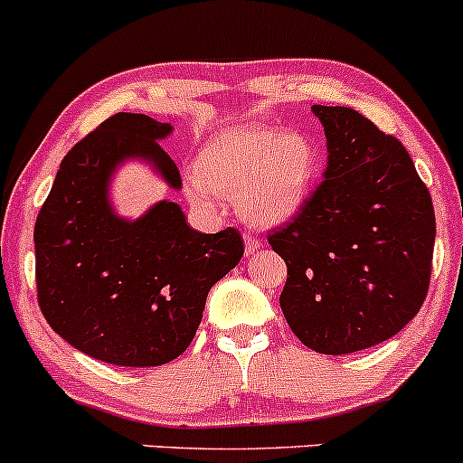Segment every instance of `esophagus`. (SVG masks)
Here are the masks:
<instances>
[{
  "label": "esophagus",
  "mask_w": 463,
  "mask_h": 463,
  "mask_svg": "<svg viewBox=\"0 0 463 463\" xmlns=\"http://www.w3.org/2000/svg\"><path fill=\"white\" fill-rule=\"evenodd\" d=\"M258 249H260V238L251 236V233H245V251H247V256L256 253Z\"/></svg>",
  "instance_id": "esophagus-1"
}]
</instances>
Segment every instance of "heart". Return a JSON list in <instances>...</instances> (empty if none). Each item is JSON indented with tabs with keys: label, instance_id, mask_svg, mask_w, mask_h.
<instances>
[{
	"label": "heart",
	"instance_id": "heart-1",
	"mask_svg": "<svg viewBox=\"0 0 463 463\" xmlns=\"http://www.w3.org/2000/svg\"><path fill=\"white\" fill-rule=\"evenodd\" d=\"M319 155L308 135L273 127H233L216 133L185 176L190 201L216 210L221 196L238 201L256 225H278L304 207Z\"/></svg>",
	"mask_w": 463,
	"mask_h": 463
}]
</instances>
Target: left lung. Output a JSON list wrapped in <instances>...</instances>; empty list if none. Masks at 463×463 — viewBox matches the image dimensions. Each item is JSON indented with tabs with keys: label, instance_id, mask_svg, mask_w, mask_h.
<instances>
[{
	"label": "left lung",
	"instance_id": "obj_1",
	"mask_svg": "<svg viewBox=\"0 0 463 463\" xmlns=\"http://www.w3.org/2000/svg\"><path fill=\"white\" fill-rule=\"evenodd\" d=\"M324 124V181L269 245L288 269L279 306L319 354H350L398 335L430 279L433 201L402 144L354 109L313 105Z\"/></svg>",
	"mask_w": 463,
	"mask_h": 463
}]
</instances>
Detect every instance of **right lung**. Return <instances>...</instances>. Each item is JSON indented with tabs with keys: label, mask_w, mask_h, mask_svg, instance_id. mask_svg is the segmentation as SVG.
Instances as JSON below:
<instances>
[{
	"label": "right lung",
	"mask_w": 463,
	"mask_h": 463,
	"mask_svg": "<svg viewBox=\"0 0 463 463\" xmlns=\"http://www.w3.org/2000/svg\"><path fill=\"white\" fill-rule=\"evenodd\" d=\"M173 124L116 113L61 162L34 225L36 293L48 324L76 350L122 367H155L184 354L210 288L241 262L233 227L196 232L175 201L122 218L113 173L142 159L173 190L181 175L159 139Z\"/></svg>",
	"instance_id": "add662e5"
}]
</instances>
